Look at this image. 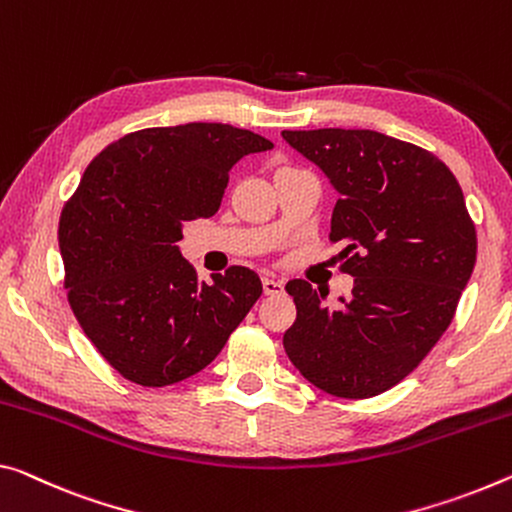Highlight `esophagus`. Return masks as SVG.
<instances>
[{
    "mask_svg": "<svg viewBox=\"0 0 512 512\" xmlns=\"http://www.w3.org/2000/svg\"><path fill=\"white\" fill-rule=\"evenodd\" d=\"M263 290H265V295H279L281 290H283V281H279V279H274V277H263Z\"/></svg>",
    "mask_w": 512,
    "mask_h": 512,
    "instance_id": "obj_1",
    "label": "esophagus"
}]
</instances>
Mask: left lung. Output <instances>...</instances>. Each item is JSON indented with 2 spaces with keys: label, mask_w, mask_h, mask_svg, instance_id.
Wrapping results in <instances>:
<instances>
[{
  "label": "left lung",
  "mask_w": 512,
  "mask_h": 512,
  "mask_svg": "<svg viewBox=\"0 0 512 512\" xmlns=\"http://www.w3.org/2000/svg\"><path fill=\"white\" fill-rule=\"evenodd\" d=\"M338 192L329 240L341 242L352 295L329 309L304 279L286 283L297 318L283 348L338 398H371L435 348L474 272L476 229L451 169L375 130H283Z\"/></svg>",
  "instance_id": "left-lung-1"
}]
</instances>
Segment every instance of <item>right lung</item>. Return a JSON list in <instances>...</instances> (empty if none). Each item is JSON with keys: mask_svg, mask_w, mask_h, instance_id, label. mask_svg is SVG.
<instances>
[{"mask_svg": "<svg viewBox=\"0 0 512 512\" xmlns=\"http://www.w3.org/2000/svg\"><path fill=\"white\" fill-rule=\"evenodd\" d=\"M270 139L226 123L130 132L93 157L61 210L68 304L107 364L141 387L203 371L263 293L249 267L199 281L183 224L222 206L233 164Z\"/></svg>", "mask_w": 512, "mask_h": 512, "instance_id": "add662e5", "label": "right lung"}]
</instances>
